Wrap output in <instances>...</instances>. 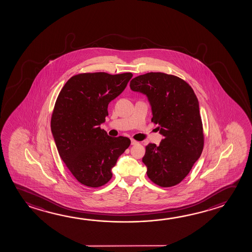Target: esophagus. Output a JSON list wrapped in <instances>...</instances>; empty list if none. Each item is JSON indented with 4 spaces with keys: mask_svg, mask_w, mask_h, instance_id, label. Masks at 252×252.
I'll use <instances>...</instances> for the list:
<instances>
[{
    "mask_svg": "<svg viewBox=\"0 0 252 252\" xmlns=\"http://www.w3.org/2000/svg\"><path fill=\"white\" fill-rule=\"evenodd\" d=\"M138 144V142L137 141H136L135 139H131V144L132 145H135V144Z\"/></svg>",
    "mask_w": 252,
    "mask_h": 252,
    "instance_id": "1",
    "label": "esophagus"
}]
</instances>
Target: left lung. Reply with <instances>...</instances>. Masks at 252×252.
<instances>
[{
  "label": "left lung",
  "mask_w": 252,
  "mask_h": 252,
  "mask_svg": "<svg viewBox=\"0 0 252 252\" xmlns=\"http://www.w3.org/2000/svg\"><path fill=\"white\" fill-rule=\"evenodd\" d=\"M129 87L148 97L152 122L164 136L149 144L143 158L147 176L162 188L180 184L201 155L204 146L199 101L191 86L179 77L148 72L132 79Z\"/></svg>",
  "instance_id": "left-lung-1"
}]
</instances>
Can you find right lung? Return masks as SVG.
<instances>
[{
  "label": "right lung",
  "instance_id": "right-lung-1",
  "mask_svg": "<svg viewBox=\"0 0 252 252\" xmlns=\"http://www.w3.org/2000/svg\"><path fill=\"white\" fill-rule=\"evenodd\" d=\"M131 72H86L67 80L57 98L51 128L61 159L80 183L99 188L112 178V168L130 144L100 128L108 106L124 91Z\"/></svg>",
  "mask_w": 252,
  "mask_h": 252
}]
</instances>
